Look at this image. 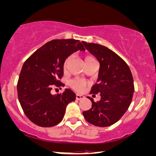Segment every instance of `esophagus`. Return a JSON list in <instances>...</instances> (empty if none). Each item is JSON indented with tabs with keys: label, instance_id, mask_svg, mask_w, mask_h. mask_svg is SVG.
Returning <instances> with one entry per match:
<instances>
[{
	"label": "esophagus",
	"instance_id": "esophagus-1",
	"mask_svg": "<svg viewBox=\"0 0 156 156\" xmlns=\"http://www.w3.org/2000/svg\"><path fill=\"white\" fill-rule=\"evenodd\" d=\"M84 98V96L82 95H79V94H76V99L78 100V101L83 99Z\"/></svg>",
	"mask_w": 156,
	"mask_h": 156
}]
</instances>
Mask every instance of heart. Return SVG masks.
<instances>
[{
  "instance_id": "b5f03b06",
  "label": "heart",
  "mask_w": 156,
  "mask_h": 156,
  "mask_svg": "<svg viewBox=\"0 0 156 156\" xmlns=\"http://www.w3.org/2000/svg\"><path fill=\"white\" fill-rule=\"evenodd\" d=\"M71 60V57H67L66 59H65L64 62L63 63V69L64 72H66L67 70V68H68V65L69 63V61ZM96 61L95 58H94L93 55H87L85 58H84V63L88 62V61ZM69 85L70 87L72 88L73 90H74L75 91L78 92V93H81V92L83 91L84 88L87 87V82L84 81L83 80H81V79H74L72 81L69 82Z\"/></svg>"
}]
</instances>
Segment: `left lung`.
Returning a JSON list of instances; mask_svg holds the SVG:
<instances>
[{
	"mask_svg": "<svg viewBox=\"0 0 156 156\" xmlns=\"http://www.w3.org/2000/svg\"><path fill=\"white\" fill-rule=\"evenodd\" d=\"M84 46L100 63L98 79L90 94L100 93L101 100L92 102V108L83 112L85 120L101 127L115 124L129 107L134 91L129 67L119 55L105 46L83 42Z\"/></svg>",
	"mask_w": 156,
	"mask_h": 156,
	"instance_id": "8db88e82",
	"label": "left lung"
}]
</instances>
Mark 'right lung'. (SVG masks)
I'll list each match as a JSON object with an SVG mask.
<instances>
[{"instance_id":"add662e5","label":"right lung","mask_w":156,"mask_h":156,"mask_svg":"<svg viewBox=\"0 0 156 156\" xmlns=\"http://www.w3.org/2000/svg\"><path fill=\"white\" fill-rule=\"evenodd\" d=\"M83 44L74 39L53 40L25 61L17 82V93L24 114L34 124L51 127L59 124L66 105L75 101L76 95L70 89L57 95L51 91L64 85L61 82L63 63L74 52L85 51Z\"/></svg>"}]
</instances>
